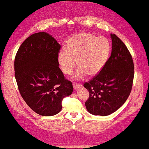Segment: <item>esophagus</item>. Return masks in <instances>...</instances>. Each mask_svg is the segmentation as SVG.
Listing matches in <instances>:
<instances>
[{
	"label": "esophagus",
	"mask_w": 149,
	"mask_h": 149,
	"mask_svg": "<svg viewBox=\"0 0 149 149\" xmlns=\"http://www.w3.org/2000/svg\"><path fill=\"white\" fill-rule=\"evenodd\" d=\"M72 86H73V88H74L75 89H77L78 88H80V87L82 86V84H80V83L73 82V84H72Z\"/></svg>",
	"instance_id": "1"
}]
</instances>
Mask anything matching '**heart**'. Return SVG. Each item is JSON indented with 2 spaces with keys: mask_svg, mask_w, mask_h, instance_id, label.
Masks as SVG:
<instances>
[{
  "mask_svg": "<svg viewBox=\"0 0 149 149\" xmlns=\"http://www.w3.org/2000/svg\"><path fill=\"white\" fill-rule=\"evenodd\" d=\"M110 54V43L104 37L80 32L70 38L66 50L61 49L58 54V62L61 71L71 74L77 65L79 69L74 77L82 79L87 74L95 76L102 71Z\"/></svg>",
  "mask_w": 149,
  "mask_h": 149,
  "instance_id": "1",
  "label": "heart"
}]
</instances>
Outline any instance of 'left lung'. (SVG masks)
Masks as SVG:
<instances>
[{"label":"left lung","mask_w":149,"mask_h":149,"mask_svg":"<svg viewBox=\"0 0 149 149\" xmlns=\"http://www.w3.org/2000/svg\"><path fill=\"white\" fill-rule=\"evenodd\" d=\"M111 56L99 74L84 86L89 97L86 109L95 116H106L117 110L130 94L134 77L132 57L125 43L111 34Z\"/></svg>","instance_id":"8db88e82"}]
</instances>
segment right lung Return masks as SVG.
Returning a JSON list of instances; mask_svg holds the SVG:
<instances>
[{"label": "right lung", "instance_id": "right-lung-1", "mask_svg": "<svg viewBox=\"0 0 149 149\" xmlns=\"http://www.w3.org/2000/svg\"><path fill=\"white\" fill-rule=\"evenodd\" d=\"M61 45L46 32L33 33L24 41L17 52L14 69L19 91L36 113L52 116L62 108L63 99L73 87L59 67Z\"/></svg>", "mask_w": 149, "mask_h": 149}]
</instances>
